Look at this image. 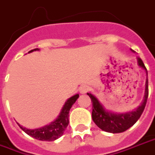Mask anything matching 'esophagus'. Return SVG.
Returning a JSON list of instances; mask_svg holds the SVG:
<instances>
[{"label": "esophagus", "mask_w": 155, "mask_h": 155, "mask_svg": "<svg viewBox=\"0 0 155 155\" xmlns=\"http://www.w3.org/2000/svg\"><path fill=\"white\" fill-rule=\"evenodd\" d=\"M89 90H90V88H89L88 86H87V85H84V86L80 87L79 88L80 93H81V94H86V93H88Z\"/></svg>", "instance_id": "34e87169"}]
</instances>
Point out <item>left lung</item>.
<instances>
[{"label": "left lung", "mask_w": 155, "mask_h": 155, "mask_svg": "<svg viewBox=\"0 0 155 155\" xmlns=\"http://www.w3.org/2000/svg\"><path fill=\"white\" fill-rule=\"evenodd\" d=\"M137 63L141 67L145 69L146 74L148 76V71L140 57H137ZM88 95L90 97L92 101V105H93L92 118L94 121V123L101 130L107 133H123L136 123L137 120L140 118L141 115L144 110L148 96H149V81H148V78L146 79L144 99L142 104L135 111L129 112L126 114H113L111 112L105 111L103 106L99 102V100H97L94 96L88 93Z\"/></svg>", "instance_id": "1"}]
</instances>
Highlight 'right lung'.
I'll return each mask as SVG.
<instances>
[{
  "mask_svg": "<svg viewBox=\"0 0 155 155\" xmlns=\"http://www.w3.org/2000/svg\"><path fill=\"white\" fill-rule=\"evenodd\" d=\"M36 50L37 49H35V51H36ZM32 51H34V50H32L29 52H32ZM78 97H79L78 94H76L67 100L64 104L63 108L61 110L58 118L55 121L51 122V124L45 126V127H41V128L35 129V130L27 129L18 124L20 128L22 129L24 133H26L28 135L33 137L38 140L51 142V141H54L57 138H59L63 134L64 131L66 130L67 126H68V123H69L68 118H69L70 109L75 103L76 100L78 99Z\"/></svg>",
  "mask_w": 155,
  "mask_h": 155,
  "instance_id": "right-lung-1",
  "label": "right lung"
}]
</instances>
